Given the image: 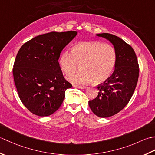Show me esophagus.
Here are the masks:
<instances>
[{"label": "esophagus", "mask_w": 155, "mask_h": 155, "mask_svg": "<svg viewBox=\"0 0 155 155\" xmlns=\"http://www.w3.org/2000/svg\"><path fill=\"white\" fill-rule=\"evenodd\" d=\"M75 88H80V89H84V88H86V87H83V86H78V85H74L73 86Z\"/></svg>", "instance_id": "obj_1"}]
</instances>
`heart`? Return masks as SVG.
<instances>
[{"instance_id":"b5f03b06","label":"heart","mask_w":155,"mask_h":155,"mask_svg":"<svg viewBox=\"0 0 155 155\" xmlns=\"http://www.w3.org/2000/svg\"><path fill=\"white\" fill-rule=\"evenodd\" d=\"M117 61V54L111 45L98 41L81 42L74 45L71 53L64 51L59 57V64L65 74H71L78 64L80 71L68 77L71 83L95 84L104 83L110 77Z\"/></svg>"}]
</instances>
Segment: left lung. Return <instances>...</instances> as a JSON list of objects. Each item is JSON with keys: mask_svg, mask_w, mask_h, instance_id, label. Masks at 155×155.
<instances>
[{"mask_svg": "<svg viewBox=\"0 0 155 155\" xmlns=\"http://www.w3.org/2000/svg\"><path fill=\"white\" fill-rule=\"evenodd\" d=\"M96 35L109 41L117 54L113 74L97 87L98 96L88 101L94 114L107 118L120 112L130 100L139 78V64L133 48L121 38L108 33Z\"/></svg>", "mask_w": 155, "mask_h": 155, "instance_id": "left-lung-1", "label": "left lung"}]
</instances>
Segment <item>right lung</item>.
<instances>
[{
  "label": "right lung",
  "mask_w": 155,
  "mask_h": 155,
  "mask_svg": "<svg viewBox=\"0 0 155 155\" xmlns=\"http://www.w3.org/2000/svg\"><path fill=\"white\" fill-rule=\"evenodd\" d=\"M76 31L51 32L23 45L13 66V77L20 99L39 117L53 114L61 107L65 91L72 84L64 79L58 60Z\"/></svg>",
  "instance_id": "obj_1"
}]
</instances>
